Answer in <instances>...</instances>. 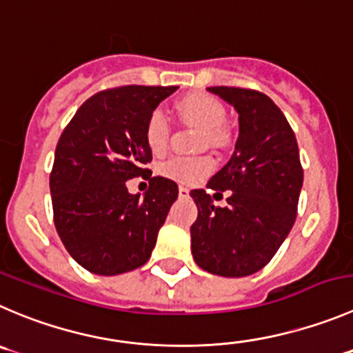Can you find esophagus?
I'll return each instance as SVG.
<instances>
[{
    "mask_svg": "<svg viewBox=\"0 0 353 353\" xmlns=\"http://www.w3.org/2000/svg\"><path fill=\"white\" fill-rule=\"evenodd\" d=\"M179 196L180 197H189V189H187V187H180Z\"/></svg>",
    "mask_w": 353,
    "mask_h": 353,
    "instance_id": "obj_1",
    "label": "esophagus"
}]
</instances>
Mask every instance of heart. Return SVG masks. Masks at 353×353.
Returning a JSON list of instances; mask_svg holds the SVG:
<instances>
[{"label": "heart", "instance_id": "1", "mask_svg": "<svg viewBox=\"0 0 353 353\" xmlns=\"http://www.w3.org/2000/svg\"><path fill=\"white\" fill-rule=\"evenodd\" d=\"M183 117L196 123L206 132L204 143L218 145L225 140L223 124L227 110L223 103L206 93H192L179 102ZM170 140V121L161 109L150 112L145 123V142L154 154L166 150ZM214 161L210 156H174L161 163L159 173L164 179L173 180L183 187H194L203 182L213 171Z\"/></svg>", "mask_w": 353, "mask_h": 353}]
</instances>
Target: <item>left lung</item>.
<instances>
[{
  "label": "left lung",
  "instance_id": "obj_1",
  "mask_svg": "<svg viewBox=\"0 0 353 353\" xmlns=\"http://www.w3.org/2000/svg\"><path fill=\"white\" fill-rule=\"evenodd\" d=\"M208 92L237 110L239 137L229 163L208 182L220 196L230 190L227 206H214L204 189L190 192L197 206L190 248L203 270L244 277L261 270L293 229L303 170L290 123L265 93L232 86Z\"/></svg>",
  "mask_w": 353,
  "mask_h": 353
}]
</instances>
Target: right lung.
I'll return each mask as SVG.
<instances>
[{
	"mask_svg": "<svg viewBox=\"0 0 353 353\" xmlns=\"http://www.w3.org/2000/svg\"><path fill=\"white\" fill-rule=\"evenodd\" d=\"M179 86H121L90 97L60 135L50 174L53 220L70 256L99 275L142 267L171 204L173 180L150 176L145 142L150 112ZM150 180L142 200L125 182Z\"/></svg>",
	"mask_w": 353,
	"mask_h": 353,
	"instance_id": "right-lung-1",
	"label": "right lung"
}]
</instances>
